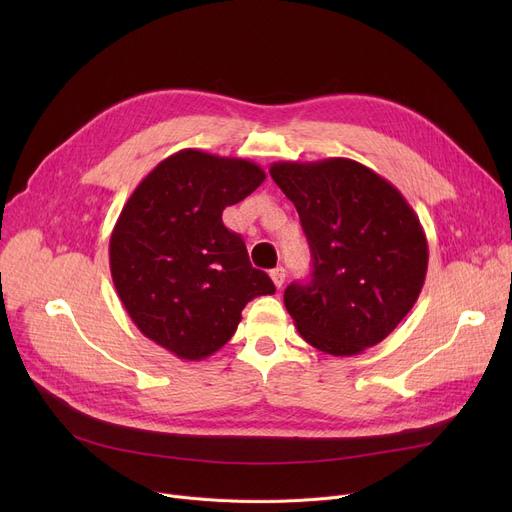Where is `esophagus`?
I'll use <instances>...</instances> for the list:
<instances>
[{"instance_id": "34e87169", "label": "esophagus", "mask_w": 512, "mask_h": 512, "mask_svg": "<svg viewBox=\"0 0 512 512\" xmlns=\"http://www.w3.org/2000/svg\"><path fill=\"white\" fill-rule=\"evenodd\" d=\"M270 278H272V282L276 284V288H282V284H284V280H286V270H284L282 265H278L276 270L270 272Z\"/></svg>"}]
</instances>
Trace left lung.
I'll list each match as a JSON object with an SVG mask.
<instances>
[{
  "label": "left lung",
  "mask_w": 512,
  "mask_h": 512,
  "mask_svg": "<svg viewBox=\"0 0 512 512\" xmlns=\"http://www.w3.org/2000/svg\"><path fill=\"white\" fill-rule=\"evenodd\" d=\"M274 182L299 211L313 276L284 305L299 334L334 357L382 342L419 299L427 238L398 188L355 159L276 161Z\"/></svg>",
  "instance_id": "1"
}]
</instances>
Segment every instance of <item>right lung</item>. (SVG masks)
<instances>
[{"label": "right lung", "instance_id": "obj_1", "mask_svg": "<svg viewBox=\"0 0 512 512\" xmlns=\"http://www.w3.org/2000/svg\"><path fill=\"white\" fill-rule=\"evenodd\" d=\"M265 172L249 159L182 149L139 182L110 236L118 297L143 336L182 361L218 353L249 301L276 286L222 213Z\"/></svg>", "mask_w": 512, "mask_h": 512}]
</instances>
